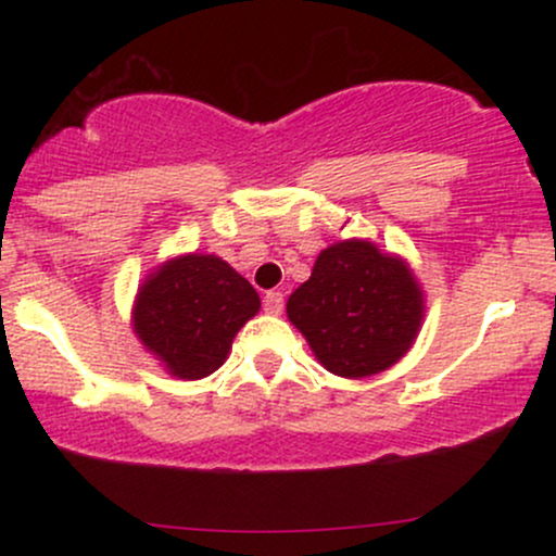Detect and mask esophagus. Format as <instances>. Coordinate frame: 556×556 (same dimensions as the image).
I'll return each mask as SVG.
<instances>
[{
  "label": "esophagus",
  "mask_w": 556,
  "mask_h": 556,
  "mask_svg": "<svg viewBox=\"0 0 556 556\" xmlns=\"http://www.w3.org/2000/svg\"><path fill=\"white\" fill-rule=\"evenodd\" d=\"M282 308H285V295L282 292H277V290H269L264 295V311L266 314H282Z\"/></svg>",
  "instance_id": "1"
}]
</instances>
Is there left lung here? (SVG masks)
Wrapping results in <instances>:
<instances>
[{"label": "left lung", "mask_w": 556, "mask_h": 556, "mask_svg": "<svg viewBox=\"0 0 556 556\" xmlns=\"http://www.w3.org/2000/svg\"><path fill=\"white\" fill-rule=\"evenodd\" d=\"M287 316L327 371L363 379L410 350L424 300L402 261L374 242L344 240L321 251L308 282L287 300Z\"/></svg>", "instance_id": "obj_1"}]
</instances>
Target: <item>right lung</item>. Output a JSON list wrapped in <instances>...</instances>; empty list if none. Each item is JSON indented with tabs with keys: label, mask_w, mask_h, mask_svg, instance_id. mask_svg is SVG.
<instances>
[{
	"label": "right lung",
	"mask_w": 556,
	"mask_h": 556,
	"mask_svg": "<svg viewBox=\"0 0 556 556\" xmlns=\"http://www.w3.org/2000/svg\"><path fill=\"white\" fill-rule=\"evenodd\" d=\"M258 308L245 277L222 258L193 253L169 261L143 285L136 331L169 374L203 379L225 363L235 334Z\"/></svg>",
	"instance_id": "right-lung-1"
}]
</instances>
